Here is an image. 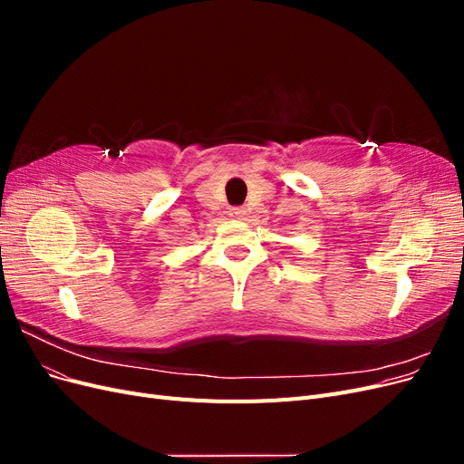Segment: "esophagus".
I'll use <instances>...</instances> for the list:
<instances>
[{
    "label": "esophagus",
    "instance_id": "esophagus-1",
    "mask_svg": "<svg viewBox=\"0 0 464 464\" xmlns=\"http://www.w3.org/2000/svg\"><path fill=\"white\" fill-rule=\"evenodd\" d=\"M228 213H230V217L236 218V220H242V218L246 217V210H244L242 207H232V208L228 210Z\"/></svg>",
    "mask_w": 464,
    "mask_h": 464
}]
</instances>
